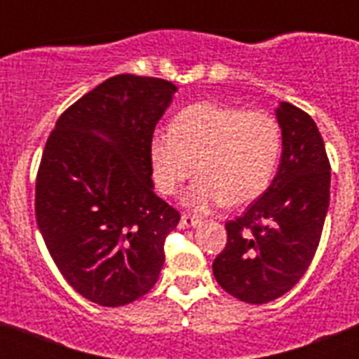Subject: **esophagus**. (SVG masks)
<instances>
[{
    "label": "esophagus",
    "instance_id": "1",
    "mask_svg": "<svg viewBox=\"0 0 359 359\" xmlns=\"http://www.w3.org/2000/svg\"><path fill=\"white\" fill-rule=\"evenodd\" d=\"M180 224H182L183 228H198L199 224H201V221H199L198 217H192V215H182Z\"/></svg>",
    "mask_w": 359,
    "mask_h": 359
}]
</instances>
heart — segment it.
<instances>
[{"label": "heart", "instance_id": "1", "mask_svg": "<svg viewBox=\"0 0 359 359\" xmlns=\"http://www.w3.org/2000/svg\"><path fill=\"white\" fill-rule=\"evenodd\" d=\"M280 149V126L269 113L205 100L183 107L170 131L152 133L149 160L163 196L176 194L196 170L182 201L207 214L259 198L273 180Z\"/></svg>", "mask_w": 359, "mask_h": 359}]
</instances>
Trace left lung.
I'll return each instance as SVG.
<instances>
[{"label":"left lung","mask_w":359,"mask_h":359,"mask_svg":"<svg viewBox=\"0 0 359 359\" xmlns=\"http://www.w3.org/2000/svg\"><path fill=\"white\" fill-rule=\"evenodd\" d=\"M282 154L271 185L236 221L212 269L217 284L248 304L282 297L309 268L329 208L331 167L315 120L293 104L275 109Z\"/></svg>","instance_id":"1"}]
</instances>
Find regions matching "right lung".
<instances>
[{
	"mask_svg": "<svg viewBox=\"0 0 359 359\" xmlns=\"http://www.w3.org/2000/svg\"><path fill=\"white\" fill-rule=\"evenodd\" d=\"M169 81L116 75L57 120L36 183L53 262L93 304L120 307L156 284L180 214L154 194L149 140L172 104Z\"/></svg>",
	"mask_w": 359,
	"mask_h": 359,
	"instance_id": "obj_1",
	"label": "right lung"
}]
</instances>
